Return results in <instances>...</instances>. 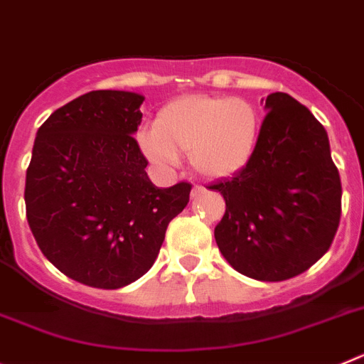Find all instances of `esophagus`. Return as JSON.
Masks as SVG:
<instances>
[{"label": "esophagus", "mask_w": 364, "mask_h": 364, "mask_svg": "<svg viewBox=\"0 0 364 364\" xmlns=\"http://www.w3.org/2000/svg\"><path fill=\"white\" fill-rule=\"evenodd\" d=\"M205 193V188H202V186H195V188L191 189V198H198V196H202Z\"/></svg>", "instance_id": "34e87169"}]
</instances>
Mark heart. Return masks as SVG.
Wrapping results in <instances>:
<instances>
[{"label":"heart","mask_w":364,"mask_h":364,"mask_svg":"<svg viewBox=\"0 0 364 364\" xmlns=\"http://www.w3.org/2000/svg\"><path fill=\"white\" fill-rule=\"evenodd\" d=\"M259 132V112L247 99L186 95L160 109L139 141L155 164L171 166L178 153H189L196 173L225 178L251 162Z\"/></svg>","instance_id":"1"}]
</instances>
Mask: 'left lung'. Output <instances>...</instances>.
<instances>
[{"mask_svg": "<svg viewBox=\"0 0 364 364\" xmlns=\"http://www.w3.org/2000/svg\"><path fill=\"white\" fill-rule=\"evenodd\" d=\"M258 146L242 171L216 189L225 215L215 240L235 271L283 282L330 249L341 218V180L321 122L289 93L265 99Z\"/></svg>", "mask_w": 364, "mask_h": 364, "instance_id": "8db88e82", "label": "left lung"}]
</instances>
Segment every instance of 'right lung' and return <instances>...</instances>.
I'll use <instances>...</instances> for the list:
<instances>
[{
	"label": "right lung",
	"mask_w": 364,
	"mask_h": 364,
	"mask_svg": "<svg viewBox=\"0 0 364 364\" xmlns=\"http://www.w3.org/2000/svg\"><path fill=\"white\" fill-rule=\"evenodd\" d=\"M142 95L95 90L43 122L26 169V220L63 274L95 289H121L155 263L169 222L191 184L160 189L133 139Z\"/></svg>",
	"instance_id": "right-lung-1"
}]
</instances>
